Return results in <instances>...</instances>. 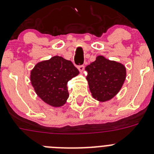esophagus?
<instances>
[{"label": "esophagus", "mask_w": 154, "mask_h": 154, "mask_svg": "<svg viewBox=\"0 0 154 154\" xmlns=\"http://www.w3.org/2000/svg\"><path fill=\"white\" fill-rule=\"evenodd\" d=\"M84 69H85L84 65H79V66H78V69L79 70L80 72H82L83 70H84Z\"/></svg>", "instance_id": "obj_1"}]
</instances>
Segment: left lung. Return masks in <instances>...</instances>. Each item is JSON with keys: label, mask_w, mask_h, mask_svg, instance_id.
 <instances>
[{"label": "left lung", "mask_w": 154, "mask_h": 154, "mask_svg": "<svg viewBox=\"0 0 154 154\" xmlns=\"http://www.w3.org/2000/svg\"><path fill=\"white\" fill-rule=\"evenodd\" d=\"M86 79L93 98L105 101L115 97L124 84L126 69L121 63L98 56L96 60L85 67Z\"/></svg>", "instance_id": "8db88e82"}]
</instances>
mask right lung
I'll use <instances>...</instances> for the list:
<instances>
[{"instance_id":"add662e5","label":"right lung","mask_w":154,"mask_h":154,"mask_svg":"<svg viewBox=\"0 0 154 154\" xmlns=\"http://www.w3.org/2000/svg\"><path fill=\"white\" fill-rule=\"evenodd\" d=\"M79 73L71 61L61 56L37 63L30 73L31 84L38 96L53 107L63 106L69 98L67 83Z\"/></svg>"}]
</instances>
